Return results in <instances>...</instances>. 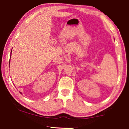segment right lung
<instances>
[{
    "label": "right lung",
    "instance_id": "obj_1",
    "mask_svg": "<svg viewBox=\"0 0 129 129\" xmlns=\"http://www.w3.org/2000/svg\"><path fill=\"white\" fill-rule=\"evenodd\" d=\"M11 52H12V51H11Z\"/></svg>",
    "mask_w": 129,
    "mask_h": 129
}]
</instances>
